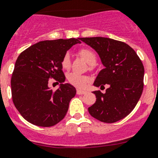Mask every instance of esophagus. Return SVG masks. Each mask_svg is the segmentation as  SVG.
Returning a JSON list of instances; mask_svg holds the SVG:
<instances>
[{
  "label": "esophagus",
  "instance_id": "esophagus-1",
  "mask_svg": "<svg viewBox=\"0 0 158 158\" xmlns=\"http://www.w3.org/2000/svg\"><path fill=\"white\" fill-rule=\"evenodd\" d=\"M76 93H77V95H83V94L87 93V91H83V90L77 89Z\"/></svg>",
  "mask_w": 158,
  "mask_h": 158
}]
</instances>
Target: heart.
Returning <instances> with one entry per match:
<instances>
[{"label": "heart", "mask_w": 158, "mask_h": 158, "mask_svg": "<svg viewBox=\"0 0 158 158\" xmlns=\"http://www.w3.org/2000/svg\"><path fill=\"white\" fill-rule=\"evenodd\" d=\"M79 54L90 65H94L96 63L97 56H96V54H95L93 50H90V49L84 48L79 50ZM61 64H62L63 68L65 69V70H69V69L71 68V57H70V54L68 53H67L63 56ZM67 80H68L69 83L75 86V87H79V88H83V87H85L87 86V83H89L90 78L87 76V75H80V74L76 72H72L68 74V75H67Z\"/></svg>", "instance_id": "obj_1"}]
</instances>
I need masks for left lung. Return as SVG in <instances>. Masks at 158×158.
I'll return each instance as SVG.
<instances>
[{"label":"left lung","instance_id":"1","mask_svg":"<svg viewBox=\"0 0 158 158\" xmlns=\"http://www.w3.org/2000/svg\"><path fill=\"white\" fill-rule=\"evenodd\" d=\"M79 39L97 52L104 66L94 86L100 88L109 86L105 93L93 91L96 101L88 108L90 115L104 123L120 120L134 109L142 94V62L132 47L120 41L103 37Z\"/></svg>","mask_w":158,"mask_h":158}]
</instances>
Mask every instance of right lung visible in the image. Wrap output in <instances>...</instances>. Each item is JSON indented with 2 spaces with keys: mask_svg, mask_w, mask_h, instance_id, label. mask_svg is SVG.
Here are the masks:
<instances>
[{
  "mask_svg": "<svg viewBox=\"0 0 158 158\" xmlns=\"http://www.w3.org/2000/svg\"><path fill=\"white\" fill-rule=\"evenodd\" d=\"M79 38L39 42L20 54L11 78L13 102L25 120L40 127H51L65 117L76 89L63 83L62 59ZM53 77L60 83L56 91L48 86Z\"/></svg>",
  "mask_w": 158,
  "mask_h": 158,
  "instance_id": "right-lung-1",
  "label": "right lung"
}]
</instances>
